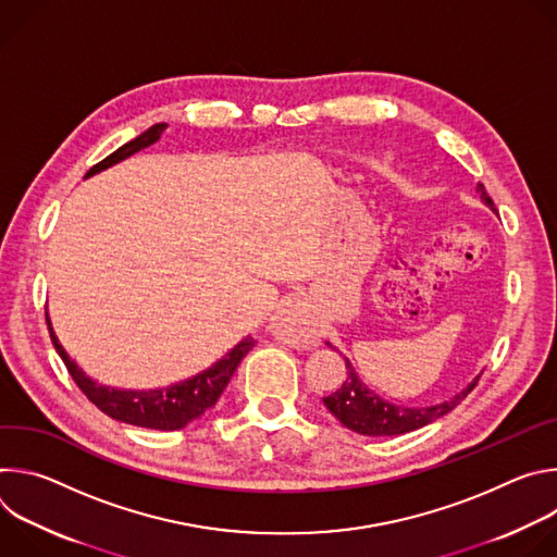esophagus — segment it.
<instances>
[{
  "instance_id": "34e87169",
  "label": "esophagus",
  "mask_w": 557,
  "mask_h": 557,
  "mask_svg": "<svg viewBox=\"0 0 557 557\" xmlns=\"http://www.w3.org/2000/svg\"><path fill=\"white\" fill-rule=\"evenodd\" d=\"M271 333L290 346H310L317 342V329L299 297H288L280 304L271 320Z\"/></svg>"
}]
</instances>
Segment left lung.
Listing matches in <instances>:
<instances>
[{"label":"left lung","instance_id":"obj_1","mask_svg":"<svg viewBox=\"0 0 557 557\" xmlns=\"http://www.w3.org/2000/svg\"><path fill=\"white\" fill-rule=\"evenodd\" d=\"M475 191L481 194V198L485 200V205H490L494 211V200L487 196L485 185L479 183ZM346 368L348 374L344 379V383L329 396H324V406L331 410V414L335 419H339V423L357 434L363 436H394V434H406L412 430H419L441 417H445L447 412H451L465 396L475 387L481 376H475L465 389H460L458 394H454L449 401L430 406V408H404V406H394L372 389L366 387V383L359 381L352 363L346 359Z\"/></svg>","mask_w":557,"mask_h":557}]
</instances>
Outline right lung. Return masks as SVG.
<instances>
[{
	"label": "right lung",
	"instance_id": "obj_1",
	"mask_svg": "<svg viewBox=\"0 0 557 557\" xmlns=\"http://www.w3.org/2000/svg\"><path fill=\"white\" fill-rule=\"evenodd\" d=\"M165 123H156L151 125L147 132H143L140 136H136L134 140L121 145L114 153H110L108 158H103L101 163H97L86 178L125 161L132 153L153 145L161 134L165 132ZM46 324L50 331V339L54 344V350L59 352V357L63 359L70 376L74 379V383L82 387V392L88 396V399L108 417L136 425V428H149V430H163V432H172V430H181L187 423H191L194 419H198L200 414H205V410H209L211 406H215V401L220 399V394L224 392L226 383L231 381L235 368L240 366V361L245 359V355L256 346L253 337L243 339L235 348H231L222 359H218L211 368L202 370L200 374L185 379L181 383H174L170 387H158V389H119V387H108V385H99L97 381H92L90 376H86V372L78 368L67 352L63 350V346L59 344L50 317L46 312Z\"/></svg>",
	"mask_w": 557,
	"mask_h": 557
}]
</instances>
